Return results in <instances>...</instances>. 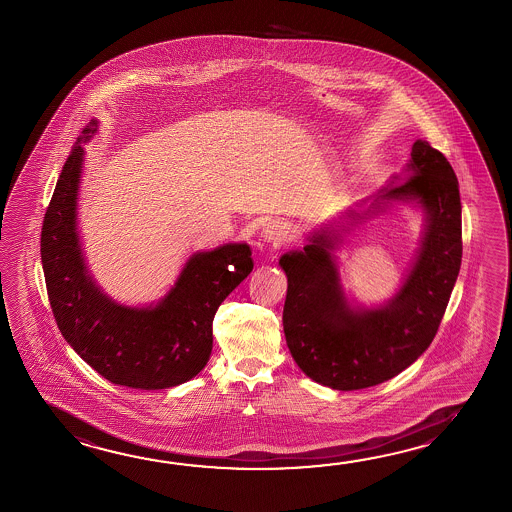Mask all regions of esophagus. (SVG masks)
Returning <instances> with one entry per match:
<instances>
[{"label":"esophagus","mask_w":512,"mask_h":512,"mask_svg":"<svg viewBox=\"0 0 512 512\" xmlns=\"http://www.w3.org/2000/svg\"><path fill=\"white\" fill-rule=\"evenodd\" d=\"M262 237H264V240L272 242L273 246L281 248L288 240L292 239V230L286 222L273 220L270 224H266V228L262 230Z\"/></svg>","instance_id":"obj_1"}]
</instances>
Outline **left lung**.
I'll return each mask as SVG.
<instances>
[{
	"label": "left lung",
	"mask_w": 512,
	"mask_h": 512,
	"mask_svg": "<svg viewBox=\"0 0 512 512\" xmlns=\"http://www.w3.org/2000/svg\"><path fill=\"white\" fill-rule=\"evenodd\" d=\"M401 182L381 189L368 208L348 217L366 220L388 200H418L427 230L407 281L390 303L352 310L339 284L330 231L315 233L303 251L282 255L288 277L282 312L286 343L306 376L335 390L379 385L403 372L438 334L461 266L458 178L443 153L416 140Z\"/></svg>",
	"instance_id": "8db88e82"
}]
</instances>
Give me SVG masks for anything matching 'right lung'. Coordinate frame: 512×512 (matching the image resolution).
I'll return each instance as SVG.
<instances>
[{
  "label": "right lung",
  "instance_id": "obj_1",
  "mask_svg": "<svg viewBox=\"0 0 512 512\" xmlns=\"http://www.w3.org/2000/svg\"><path fill=\"white\" fill-rule=\"evenodd\" d=\"M84 127L62 167L42 226V264L54 319L65 341L115 385L160 390L182 385L208 363L213 317L251 270L248 244H226L193 255L175 288L157 306L131 308L111 301L85 270L76 233V195Z\"/></svg>",
  "mask_w": 512,
  "mask_h": 512
}]
</instances>
